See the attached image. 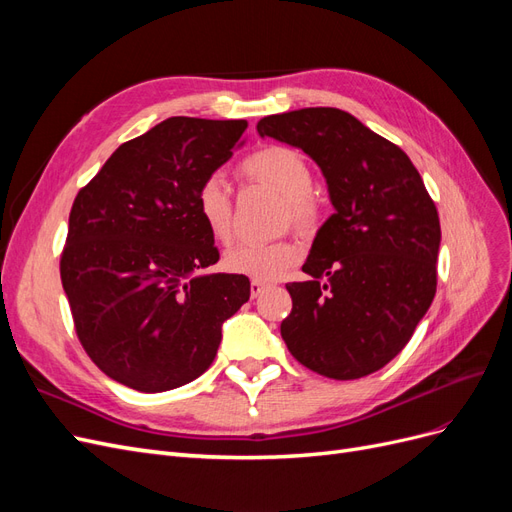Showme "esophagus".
<instances>
[{
  "label": "esophagus",
  "instance_id": "esophagus-1",
  "mask_svg": "<svg viewBox=\"0 0 512 512\" xmlns=\"http://www.w3.org/2000/svg\"><path fill=\"white\" fill-rule=\"evenodd\" d=\"M269 288V284L267 282H262V280H252L250 282V292H252V297H260L262 292H265Z\"/></svg>",
  "mask_w": 512,
  "mask_h": 512
}]
</instances>
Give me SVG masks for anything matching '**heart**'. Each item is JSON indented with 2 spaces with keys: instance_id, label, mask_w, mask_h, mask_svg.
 I'll return each instance as SVG.
<instances>
[{
  "instance_id": "1",
  "label": "heart",
  "mask_w": 512,
  "mask_h": 512,
  "mask_svg": "<svg viewBox=\"0 0 512 512\" xmlns=\"http://www.w3.org/2000/svg\"><path fill=\"white\" fill-rule=\"evenodd\" d=\"M241 173L286 198L292 222L307 230L316 224L318 209L312 200L314 175L301 151L269 145L254 151L241 162ZM194 205L209 235L228 241L232 232V200L222 175H209L198 185ZM301 258V247L290 239L241 241L224 254V267L252 280H277Z\"/></svg>"
}]
</instances>
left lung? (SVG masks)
Instances as JSON below:
<instances>
[{"label": "left lung", "mask_w": 512, "mask_h": 512, "mask_svg": "<svg viewBox=\"0 0 512 512\" xmlns=\"http://www.w3.org/2000/svg\"><path fill=\"white\" fill-rule=\"evenodd\" d=\"M258 134L303 149L335 213L286 284L290 354L333 380L374 374L404 350L438 284L440 218L410 158L346 111L301 108L258 121Z\"/></svg>", "instance_id": "1"}]
</instances>
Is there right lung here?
<instances>
[{"label": "right lung", "instance_id": "add662e5", "mask_svg": "<svg viewBox=\"0 0 512 512\" xmlns=\"http://www.w3.org/2000/svg\"><path fill=\"white\" fill-rule=\"evenodd\" d=\"M245 119L170 117L123 143L76 194L61 284L76 335L108 378L162 393L209 369L250 280L220 260L198 185L232 158Z\"/></svg>", "mask_w": 512, "mask_h": 512}]
</instances>
